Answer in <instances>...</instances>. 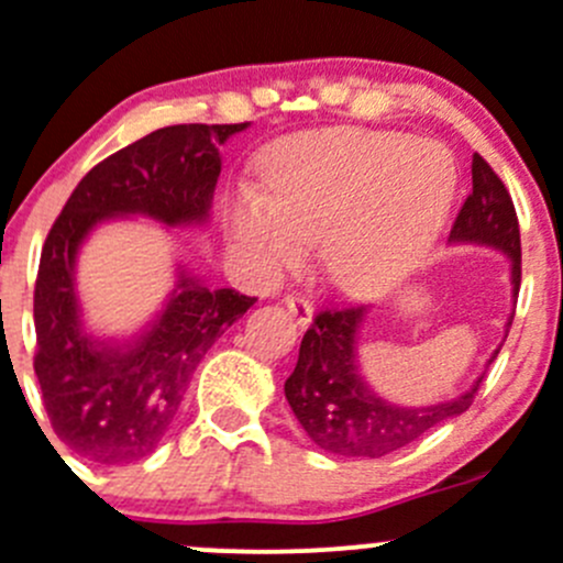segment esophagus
Returning a JSON list of instances; mask_svg holds the SVG:
<instances>
[{
	"mask_svg": "<svg viewBox=\"0 0 563 563\" xmlns=\"http://www.w3.org/2000/svg\"><path fill=\"white\" fill-rule=\"evenodd\" d=\"M286 308L299 327H308L313 321V302L308 297H302V294H288Z\"/></svg>",
	"mask_w": 563,
	"mask_h": 563,
	"instance_id": "1",
	"label": "esophagus"
}]
</instances>
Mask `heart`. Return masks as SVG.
Masks as SVG:
<instances>
[{"mask_svg": "<svg viewBox=\"0 0 563 563\" xmlns=\"http://www.w3.org/2000/svg\"><path fill=\"white\" fill-rule=\"evenodd\" d=\"M454 154L404 131L324 129L288 136L264 159V187L242 184L225 228L244 272L269 286L308 258L346 294H376L432 250L454 206Z\"/></svg>", "mask_w": 563, "mask_h": 563, "instance_id": "heart-1", "label": "heart"}]
</instances>
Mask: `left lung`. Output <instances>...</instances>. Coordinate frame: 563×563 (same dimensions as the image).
I'll list each match as a JSON object with an SVG mask.
<instances>
[{"instance_id":"obj_1","label":"left lung","mask_w":563,"mask_h":563,"mask_svg":"<svg viewBox=\"0 0 563 563\" xmlns=\"http://www.w3.org/2000/svg\"><path fill=\"white\" fill-rule=\"evenodd\" d=\"M449 242L500 250L511 261V294L517 299L522 275L520 222L509 189L478 154L473 156V192L456 214ZM365 313L368 305L319 310L299 343L297 368L286 379V398L308 438L327 454L346 460H379L415 443L434 427L465 412L484 379L482 374L471 390L429 407H398L385 401L360 374L357 338ZM506 327H511V319ZM498 352L500 346L489 363Z\"/></svg>"}]
</instances>
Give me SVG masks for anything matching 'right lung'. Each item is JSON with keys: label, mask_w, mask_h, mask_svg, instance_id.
<instances>
[{"label": "right lung", "mask_w": 563, "mask_h": 563, "mask_svg": "<svg viewBox=\"0 0 563 563\" xmlns=\"http://www.w3.org/2000/svg\"><path fill=\"white\" fill-rule=\"evenodd\" d=\"M250 123H184L151 131L98 162L70 192L41 253L35 280V374L52 429L98 465L148 456L170 429L195 368L255 297L209 288L178 272L170 299L131 341H96L81 327L76 255L96 225L151 217L162 225L209 220L220 145Z\"/></svg>", "instance_id": "add662e5"}]
</instances>
